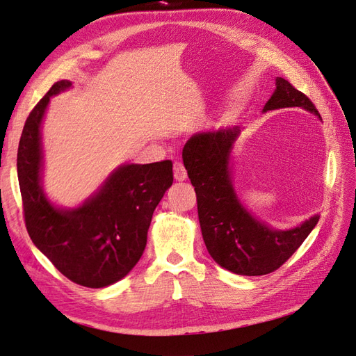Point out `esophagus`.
<instances>
[{
    "label": "esophagus",
    "instance_id": "34e87169",
    "mask_svg": "<svg viewBox=\"0 0 356 356\" xmlns=\"http://www.w3.org/2000/svg\"><path fill=\"white\" fill-rule=\"evenodd\" d=\"M174 177L177 181H186L187 179V170L186 168L182 166V163H177L174 165Z\"/></svg>",
    "mask_w": 356,
    "mask_h": 356
}]
</instances>
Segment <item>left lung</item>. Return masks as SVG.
<instances>
[{
	"mask_svg": "<svg viewBox=\"0 0 356 356\" xmlns=\"http://www.w3.org/2000/svg\"><path fill=\"white\" fill-rule=\"evenodd\" d=\"M263 113L298 106L322 120L315 105L282 77ZM243 127L227 126L191 135L182 161L197 196L202 236L213 261L236 275L272 273L315 229L319 213L291 229H275L248 209L234 188L232 154Z\"/></svg>",
	"mask_w": 356,
	"mask_h": 356,
	"instance_id": "1",
	"label": "left lung"
}]
</instances>
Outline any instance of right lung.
<instances>
[{
    "label": "right lung",
    "mask_w": 356,
    "mask_h": 356,
    "mask_svg": "<svg viewBox=\"0 0 356 356\" xmlns=\"http://www.w3.org/2000/svg\"><path fill=\"white\" fill-rule=\"evenodd\" d=\"M60 80L24 126L17 149V178L29 238L70 281L105 288L123 279L141 258L153 212L174 182L172 161L123 163L77 207H59L42 186V122L50 98L70 90Z\"/></svg>",
    "instance_id": "1"
}]
</instances>
